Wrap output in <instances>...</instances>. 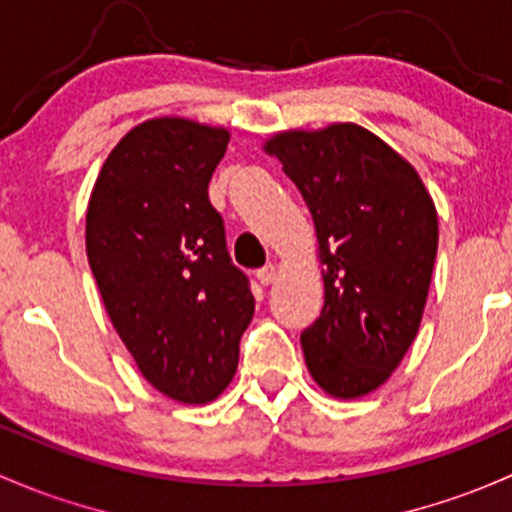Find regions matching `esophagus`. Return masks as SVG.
Instances as JSON below:
<instances>
[{"mask_svg": "<svg viewBox=\"0 0 512 512\" xmlns=\"http://www.w3.org/2000/svg\"><path fill=\"white\" fill-rule=\"evenodd\" d=\"M257 279H260V284H272L274 279H277V265H265L262 270H257Z\"/></svg>", "mask_w": 512, "mask_h": 512, "instance_id": "esophagus-1", "label": "esophagus"}]
</instances>
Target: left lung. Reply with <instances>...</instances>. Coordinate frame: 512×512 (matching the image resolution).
Returning <instances> with one entry per match:
<instances>
[{"label": "left lung", "mask_w": 512, "mask_h": 512, "mask_svg": "<svg viewBox=\"0 0 512 512\" xmlns=\"http://www.w3.org/2000/svg\"><path fill=\"white\" fill-rule=\"evenodd\" d=\"M262 149L314 220L324 309L301 333L306 368L326 395L358 400L387 383L422 324L437 206L410 161L355 122L284 129Z\"/></svg>", "instance_id": "1"}]
</instances>
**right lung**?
Masks as SVG:
<instances>
[{
    "label": "right lung",
    "mask_w": 512,
    "mask_h": 512,
    "mask_svg": "<svg viewBox=\"0 0 512 512\" xmlns=\"http://www.w3.org/2000/svg\"><path fill=\"white\" fill-rule=\"evenodd\" d=\"M228 142V127L188 117L139 122L107 154L85 213L90 270L117 336L149 385L184 405H208L230 385L255 314L208 201Z\"/></svg>",
    "instance_id": "right-lung-1"
}]
</instances>
